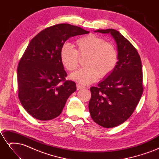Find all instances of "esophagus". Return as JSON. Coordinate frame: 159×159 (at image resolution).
<instances>
[{
    "mask_svg": "<svg viewBox=\"0 0 159 159\" xmlns=\"http://www.w3.org/2000/svg\"><path fill=\"white\" fill-rule=\"evenodd\" d=\"M76 86H77V89H78V90H80V89H81L84 88V86L81 85H80V84H77Z\"/></svg>",
    "mask_w": 159,
    "mask_h": 159,
    "instance_id": "34e87169",
    "label": "esophagus"
}]
</instances>
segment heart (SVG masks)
Here are the masks:
<instances>
[{"label": "heart", "instance_id": "heart-1", "mask_svg": "<svg viewBox=\"0 0 159 159\" xmlns=\"http://www.w3.org/2000/svg\"><path fill=\"white\" fill-rule=\"evenodd\" d=\"M75 49L64 44L60 51V59L64 68L74 71L79 66V56H88L86 67L70 75L71 80L84 85L93 83L99 77L106 78L115 70L118 55L115 47L103 38L94 34L81 37L75 43Z\"/></svg>", "mask_w": 159, "mask_h": 159}]
</instances>
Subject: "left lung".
I'll return each mask as SVG.
<instances>
[{"instance_id":"8db88e82","label":"left lung","mask_w":159,"mask_h":159,"mask_svg":"<svg viewBox=\"0 0 159 159\" xmlns=\"http://www.w3.org/2000/svg\"><path fill=\"white\" fill-rule=\"evenodd\" d=\"M111 34L117 45L118 61L113 71L97 87L90 88L91 117L105 128L117 127L131 117L143 92L141 57L126 38L114 29L98 30Z\"/></svg>"}]
</instances>
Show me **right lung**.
I'll use <instances>...</instances> for the list:
<instances>
[{
    "mask_svg": "<svg viewBox=\"0 0 159 159\" xmlns=\"http://www.w3.org/2000/svg\"><path fill=\"white\" fill-rule=\"evenodd\" d=\"M89 32L77 26L58 24L34 37L19 61L17 77L19 100L26 111L47 121L61 114L75 83L66 80L60 51L70 38Z\"/></svg>",
    "mask_w": 159,
    "mask_h": 159,
    "instance_id": "1",
    "label": "right lung"
}]
</instances>
